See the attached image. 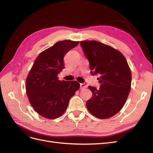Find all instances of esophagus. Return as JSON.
Segmentation results:
<instances>
[{
  "label": "esophagus",
  "mask_w": 153,
  "mask_h": 153,
  "mask_svg": "<svg viewBox=\"0 0 153 153\" xmlns=\"http://www.w3.org/2000/svg\"><path fill=\"white\" fill-rule=\"evenodd\" d=\"M87 85L85 84H80V89H83L84 88H87Z\"/></svg>",
  "instance_id": "obj_1"
}]
</instances>
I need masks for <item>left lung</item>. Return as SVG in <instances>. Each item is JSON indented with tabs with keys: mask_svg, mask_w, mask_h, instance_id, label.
<instances>
[{
	"mask_svg": "<svg viewBox=\"0 0 153 153\" xmlns=\"http://www.w3.org/2000/svg\"><path fill=\"white\" fill-rule=\"evenodd\" d=\"M80 45L92 75L100 76V88L89 86L92 96L86 102L87 108L100 119L112 117L123 108L131 89V74L126 59L119 51L97 41H81Z\"/></svg>",
	"mask_w": 153,
	"mask_h": 153,
	"instance_id": "obj_1",
	"label": "left lung"
}]
</instances>
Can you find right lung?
I'll return each instance as SVG.
<instances>
[{
	"label": "right lung",
	"instance_id": "right-lung-1",
	"mask_svg": "<svg viewBox=\"0 0 153 153\" xmlns=\"http://www.w3.org/2000/svg\"><path fill=\"white\" fill-rule=\"evenodd\" d=\"M78 41L64 40L39 53L26 80V92L37 113L47 119H56L65 112L69 101L79 89L76 81L59 80L64 57Z\"/></svg>",
	"mask_w": 153,
	"mask_h": 153
}]
</instances>
